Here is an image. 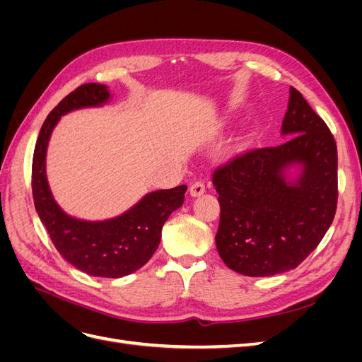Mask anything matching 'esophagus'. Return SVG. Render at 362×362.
<instances>
[{"label":"esophagus","instance_id":"obj_1","mask_svg":"<svg viewBox=\"0 0 362 362\" xmlns=\"http://www.w3.org/2000/svg\"><path fill=\"white\" fill-rule=\"evenodd\" d=\"M204 193H205V184L204 182L196 181L190 185V196H193V198H198V196H201Z\"/></svg>","mask_w":362,"mask_h":362}]
</instances>
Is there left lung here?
<instances>
[{
  "mask_svg": "<svg viewBox=\"0 0 362 362\" xmlns=\"http://www.w3.org/2000/svg\"><path fill=\"white\" fill-rule=\"evenodd\" d=\"M281 133L288 140L246 151L213 173L221 204L217 252L246 276L298 267L319 246L337 210L335 139L294 87ZM294 165L301 172L291 180L286 170Z\"/></svg>",
  "mask_w": 362,
  "mask_h": 362,
  "instance_id": "left-lung-1",
  "label": "left lung"
}]
</instances>
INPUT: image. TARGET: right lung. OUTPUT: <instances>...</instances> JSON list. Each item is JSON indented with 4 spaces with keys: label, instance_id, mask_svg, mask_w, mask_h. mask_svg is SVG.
<instances>
[{
    "label": "right lung",
    "instance_id": "1",
    "mask_svg": "<svg viewBox=\"0 0 362 362\" xmlns=\"http://www.w3.org/2000/svg\"><path fill=\"white\" fill-rule=\"evenodd\" d=\"M107 86L89 83L76 87L48 115L33 156L31 189L36 211L60 255L90 276L122 278L144 267L154 255L161 229L184 202L187 185L148 193L133 208L101 222L80 221L64 213L54 201L47 180V148L62 116L110 100Z\"/></svg>",
    "mask_w": 362,
    "mask_h": 362
}]
</instances>
